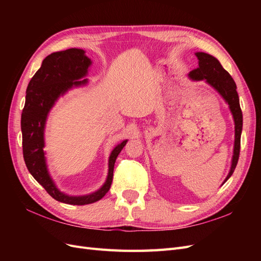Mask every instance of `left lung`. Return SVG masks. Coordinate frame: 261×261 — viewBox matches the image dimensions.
Segmentation results:
<instances>
[{"instance_id": "left-lung-1", "label": "left lung", "mask_w": 261, "mask_h": 261, "mask_svg": "<svg viewBox=\"0 0 261 261\" xmlns=\"http://www.w3.org/2000/svg\"><path fill=\"white\" fill-rule=\"evenodd\" d=\"M197 58L199 60V67L192 70L189 76L195 81L206 80V82L215 88L223 99L227 102L228 107L231 109V112L234 117L235 123V143H234V154L232 159L231 171L226 176L225 181L230 178L236 168V164L239 162L240 151H241V134L243 127V114L240 107V99L238 91H236V85L226 70L220 64V62L213 58L212 55L197 52Z\"/></svg>"}]
</instances>
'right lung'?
<instances>
[{
    "label": "right lung",
    "instance_id": "right-lung-1",
    "mask_svg": "<svg viewBox=\"0 0 261 261\" xmlns=\"http://www.w3.org/2000/svg\"><path fill=\"white\" fill-rule=\"evenodd\" d=\"M90 63L84 50L81 49H68L48 55L28 84L25 107L21 113L22 154L30 174L52 198L76 206L96 202L109 192L113 179L115 160L127 143V140H124L113 149L109 160L107 181L96 193L80 197L67 196L59 191L49 175L43 152V129L46 115L61 94L70 87L87 83L86 80H77L87 74Z\"/></svg>",
    "mask_w": 261,
    "mask_h": 261
}]
</instances>
